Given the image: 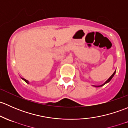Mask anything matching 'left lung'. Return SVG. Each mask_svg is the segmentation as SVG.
Listing matches in <instances>:
<instances>
[{"mask_svg": "<svg viewBox=\"0 0 128 128\" xmlns=\"http://www.w3.org/2000/svg\"><path fill=\"white\" fill-rule=\"evenodd\" d=\"M115 73H116V70H115V72H114V74H112V75H111V76H110V77H109V78H108V80H107V81H106V82H104V83L102 84H100V85H98V86H96V85H92V86H95V87H101V86H104V84H106V83H108V82H109L110 81V80H112V78H113V77H114V75H115Z\"/></svg>", "mask_w": 128, "mask_h": 128, "instance_id": "1", "label": "left lung"}]
</instances>
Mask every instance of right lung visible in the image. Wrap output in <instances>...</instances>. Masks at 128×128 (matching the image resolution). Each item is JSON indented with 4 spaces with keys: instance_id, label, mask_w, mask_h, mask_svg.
I'll use <instances>...</instances> for the list:
<instances>
[{
    "instance_id": "right-lung-1",
    "label": "right lung",
    "mask_w": 128,
    "mask_h": 128,
    "mask_svg": "<svg viewBox=\"0 0 128 128\" xmlns=\"http://www.w3.org/2000/svg\"><path fill=\"white\" fill-rule=\"evenodd\" d=\"M21 79H22V80H23L26 83H28V84H29V82L28 81V80H26V79H24V78H21Z\"/></svg>"
}]
</instances>
